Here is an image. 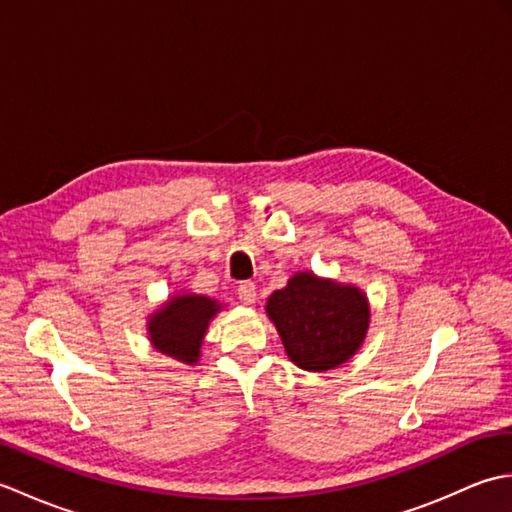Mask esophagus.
I'll return each mask as SVG.
<instances>
[{"mask_svg": "<svg viewBox=\"0 0 512 512\" xmlns=\"http://www.w3.org/2000/svg\"><path fill=\"white\" fill-rule=\"evenodd\" d=\"M237 299L244 303V306H253L257 301V288L253 281H242V284L237 286Z\"/></svg>", "mask_w": 512, "mask_h": 512, "instance_id": "1", "label": "esophagus"}]
</instances>
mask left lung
I'll return each instance as SVG.
<instances>
[{"label": "left lung", "mask_w": 512, "mask_h": 512, "mask_svg": "<svg viewBox=\"0 0 512 512\" xmlns=\"http://www.w3.org/2000/svg\"><path fill=\"white\" fill-rule=\"evenodd\" d=\"M292 363L308 372H325L345 363L361 347L369 308L361 290L299 273L268 299Z\"/></svg>", "instance_id": "left-lung-1"}]
</instances>
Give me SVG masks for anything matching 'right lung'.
Returning <instances> with one entry per match:
<instances>
[{"mask_svg": "<svg viewBox=\"0 0 512 512\" xmlns=\"http://www.w3.org/2000/svg\"><path fill=\"white\" fill-rule=\"evenodd\" d=\"M217 310H220V303L209 297H173L149 321L151 343L156 345L158 352L176 358L180 363H198L202 336Z\"/></svg>", "mask_w": 512, "mask_h": 512, "instance_id": "1", "label": "right lung"}]
</instances>
